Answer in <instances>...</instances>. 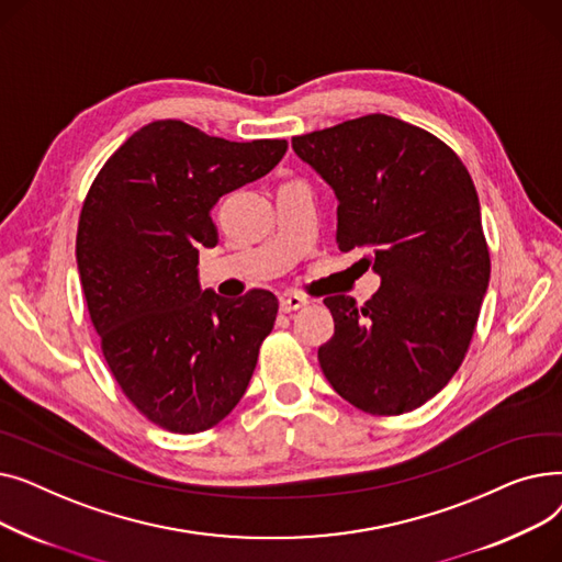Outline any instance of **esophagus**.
Listing matches in <instances>:
<instances>
[{"label":"esophagus","mask_w":562,"mask_h":562,"mask_svg":"<svg viewBox=\"0 0 562 562\" xmlns=\"http://www.w3.org/2000/svg\"><path fill=\"white\" fill-rule=\"evenodd\" d=\"M305 305H307V299L296 296V293H286V296L280 299V310H282L284 314L296 312V310H301V307H305Z\"/></svg>","instance_id":"1"}]
</instances>
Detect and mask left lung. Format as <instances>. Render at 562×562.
Masks as SVG:
<instances>
[{
	"instance_id": "8db88e82",
	"label": "left lung",
	"mask_w": 562,
	"mask_h": 562,
	"mask_svg": "<svg viewBox=\"0 0 562 562\" xmlns=\"http://www.w3.org/2000/svg\"><path fill=\"white\" fill-rule=\"evenodd\" d=\"M326 180L339 250L380 276L358 307L328 296L335 335L318 348L333 390L378 417L422 407L460 369L490 282V250L471 175L430 132L385 113L293 136Z\"/></svg>"
}]
</instances>
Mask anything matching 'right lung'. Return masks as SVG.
<instances>
[{
  "label": "right lung",
  "instance_id": "obj_1",
  "mask_svg": "<svg viewBox=\"0 0 562 562\" xmlns=\"http://www.w3.org/2000/svg\"><path fill=\"white\" fill-rule=\"evenodd\" d=\"M284 153V138L234 143L155 121L117 147L86 193L77 266L88 314L115 382L159 428L210 430L246 394L278 299L202 291L198 252L218 244V198L271 172Z\"/></svg>",
  "mask_w": 562,
  "mask_h": 562
}]
</instances>
